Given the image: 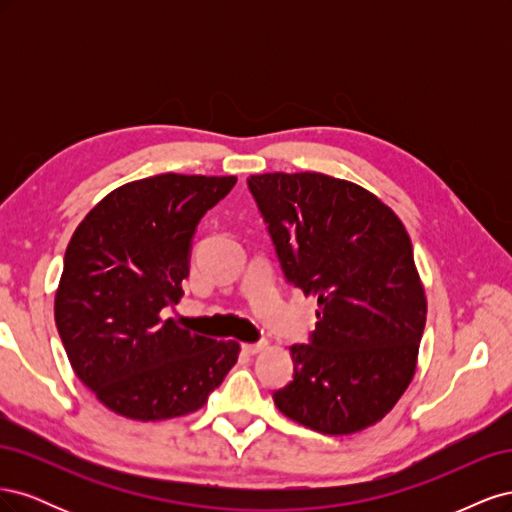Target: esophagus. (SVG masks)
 Returning <instances> with one entry per match:
<instances>
[{
  "instance_id": "1",
  "label": "esophagus",
  "mask_w": 512,
  "mask_h": 512,
  "mask_svg": "<svg viewBox=\"0 0 512 512\" xmlns=\"http://www.w3.org/2000/svg\"><path fill=\"white\" fill-rule=\"evenodd\" d=\"M265 346H267L265 342H256V344H241V350H243L245 354H250V356H252V354H258L260 350H265Z\"/></svg>"
}]
</instances>
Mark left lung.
<instances>
[{
    "label": "left lung",
    "mask_w": 512,
    "mask_h": 512,
    "mask_svg": "<svg viewBox=\"0 0 512 512\" xmlns=\"http://www.w3.org/2000/svg\"><path fill=\"white\" fill-rule=\"evenodd\" d=\"M284 277L318 297L309 344L275 406L309 429L346 436L391 412L412 382L427 299L408 232L380 198L322 173L247 179Z\"/></svg>",
    "instance_id": "left-lung-1"
}]
</instances>
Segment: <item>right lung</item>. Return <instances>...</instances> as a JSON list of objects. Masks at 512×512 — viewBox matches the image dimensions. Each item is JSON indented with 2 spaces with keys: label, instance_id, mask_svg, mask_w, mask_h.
<instances>
[{
  "label": "right lung",
  "instance_id": "obj_1",
  "mask_svg": "<svg viewBox=\"0 0 512 512\" xmlns=\"http://www.w3.org/2000/svg\"><path fill=\"white\" fill-rule=\"evenodd\" d=\"M237 177L156 175L104 196L74 230L55 294L70 365L102 404L134 421H164L207 404L237 342L179 329L192 239Z\"/></svg>",
  "mask_w": 512,
  "mask_h": 512
}]
</instances>
